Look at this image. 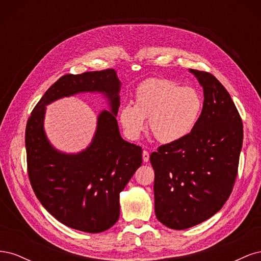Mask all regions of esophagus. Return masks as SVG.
Returning <instances> with one entry per match:
<instances>
[{
  "label": "esophagus",
  "instance_id": "1",
  "mask_svg": "<svg viewBox=\"0 0 261 261\" xmlns=\"http://www.w3.org/2000/svg\"><path fill=\"white\" fill-rule=\"evenodd\" d=\"M143 160H144V162L149 161V152L146 151V150H144V152H143Z\"/></svg>",
  "mask_w": 261,
  "mask_h": 261
}]
</instances>
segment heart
I'll return each mask as SVG.
<instances>
[{
	"instance_id": "obj_1",
	"label": "heart",
	"mask_w": 261,
	"mask_h": 261,
	"mask_svg": "<svg viewBox=\"0 0 261 261\" xmlns=\"http://www.w3.org/2000/svg\"><path fill=\"white\" fill-rule=\"evenodd\" d=\"M203 108L201 93L163 78L141 83L135 93V106L121 108L118 118L126 136L137 139L146 127L162 144L175 143L193 132Z\"/></svg>"
}]
</instances>
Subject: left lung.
I'll use <instances>...</instances> for the list:
<instances>
[{"mask_svg": "<svg viewBox=\"0 0 261 261\" xmlns=\"http://www.w3.org/2000/svg\"><path fill=\"white\" fill-rule=\"evenodd\" d=\"M189 70L203 88L199 121L188 136L150 154L155 217L173 230L199 224L223 207L243 145L242 118L230 93L212 74Z\"/></svg>", "mask_w": 261, "mask_h": 261, "instance_id": "1", "label": "left lung"}]
</instances>
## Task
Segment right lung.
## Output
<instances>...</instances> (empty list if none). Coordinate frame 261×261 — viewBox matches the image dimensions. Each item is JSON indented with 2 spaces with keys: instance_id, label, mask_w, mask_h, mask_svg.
<instances>
[{
  "instance_id": "right-lung-1",
  "label": "right lung",
  "mask_w": 261,
  "mask_h": 261,
  "mask_svg": "<svg viewBox=\"0 0 261 261\" xmlns=\"http://www.w3.org/2000/svg\"><path fill=\"white\" fill-rule=\"evenodd\" d=\"M121 83L112 68L62 76L45 91L26 125L27 170L42 206L61 223L87 233H100L120 217V193L141 165V147L125 141L118 130ZM80 92H102L111 112L98 117L92 144L67 155L48 143L43 128L45 106Z\"/></svg>"
}]
</instances>
